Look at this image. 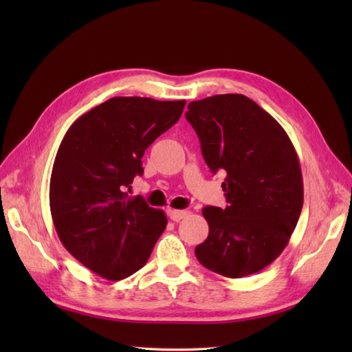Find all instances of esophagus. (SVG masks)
Masks as SVG:
<instances>
[{"label":"esophagus","mask_w":352,"mask_h":352,"mask_svg":"<svg viewBox=\"0 0 352 352\" xmlns=\"http://www.w3.org/2000/svg\"><path fill=\"white\" fill-rule=\"evenodd\" d=\"M186 216H188V212L186 210H175V208L169 210V218L174 222H180L182 219L186 218Z\"/></svg>","instance_id":"esophagus-1"}]
</instances>
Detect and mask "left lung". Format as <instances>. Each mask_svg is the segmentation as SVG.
<instances>
[{
  "mask_svg": "<svg viewBox=\"0 0 352 352\" xmlns=\"http://www.w3.org/2000/svg\"><path fill=\"white\" fill-rule=\"evenodd\" d=\"M186 119L222 183L228 206L204 207L208 236L195 248L204 267L228 278L256 274L289 243L304 203L302 174L287 133L241 94L192 101Z\"/></svg>",
  "mask_w": 352,
  "mask_h": 352,
  "instance_id": "8db88e82",
  "label": "left lung"
}]
</instances>
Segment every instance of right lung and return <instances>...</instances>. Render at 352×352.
I'll list each match as a JSON object with an SVG mask.
<instances>
[{
  "label": "right lung",
  "mask_w": 352,
  "mask_h": 352,
  "mask_svg": "<svg viewBox=\"0 0 352 352\" xmlns=\"http://www.w3.org/2000/svg\"><path fill=\"white\" fill-rule=\"evenodd\" d=\"M186 101L115 96L80 116L52 164L50 208L58 239L80 263L110 281L144 267L166 214L126 189L142 157L180 119Z\"/></svg>",
  "instance_id": "obj_1"
}]
</instances>
